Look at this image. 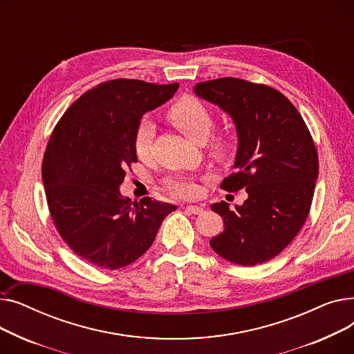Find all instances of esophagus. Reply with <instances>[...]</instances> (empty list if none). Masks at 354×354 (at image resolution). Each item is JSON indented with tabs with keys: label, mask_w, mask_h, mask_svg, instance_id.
<instances>
[{
	"label": "esophagus",
	"mask_w": 354,
	"mask_h": 354,
	"mask_svg": "<svg viewBox=\"0 0 354 354\" xmlns=\"http://www.w3.org/2000/svg\"><path fill=\"white\" fill-rule=\"evenodd\" d=\"M185 209L189 211L191 214H195V215H199L203 212V207H201V205H187L185 207Z\"/></svg>",
	"instance_id": "esophagus-1"
}]
</instances>
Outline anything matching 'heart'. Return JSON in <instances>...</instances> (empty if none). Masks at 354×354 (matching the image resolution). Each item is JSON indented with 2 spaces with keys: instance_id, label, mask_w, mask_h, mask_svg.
<instances>
[{
  "instance_id": "1",
  "label": "heart",
  "mask_w": 354,
  "mask_h": 354,
  "mask_svg": "<svg viewBox=\"0 0 354 354\" xmlns=\"http://www.w3.org/2000/svg\"><path fill=\"white\" fill-rule=\"evenodd\" d=\"M166 118L180 133L196 143L205 142L209 136L208 151L214 159L227 162L234 155L236 135L231 129H221L209 135L214 126V115L199 99L188 95L179 97L167 109ZM155 133L156 126L151 119L145 118L138 123L133 138V151L140 160H146L151 156ZM163 185L165 189L179 198H196L201 192L198 180L189 176H169L165 179Z\"/></svg>"
}]
</instances>
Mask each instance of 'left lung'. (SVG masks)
<instances>
[{"mask_svg":"<svg viewBox=\"0 0 354 354\" xmlns=\"http://www.w3.org/2000/svg\"><path fill=\"white\" fill-rule=\"evenodd\" d=\"M194 90L225 110L236 126V172L221 188L248 194L235 209L224 201L211 207L224 218V231L209 244L232 264L267 263L291 244L310 212L319 175L310 130L294 104L267 84L222 77Z\"/></svg>","mask_w":354,"mask_h":354,"instance_id":"left-lung-1","label":"left lung"}]
</instances>
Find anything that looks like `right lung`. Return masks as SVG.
<instances>
[{
  "label": "right lung",
  "mask_w": 354,
  "mask_h": 354,
  "mask_svg": "<svg viewBox=\"0 0 354 354\" xmlns=\"http://www.w3.org/2000/svg\"><path fill=\"white\" fill-rule=\"evenodd\" d=\"M179 83L109 80L74 102L53 129L43 159L50 215L70 250L88 264L119 270L153 244L175 205L123 198L119 187L138 162L133 138L147 110L169 100Z\"/></svg>",
  "instance_id": "add662e5"
}]
</instances>
